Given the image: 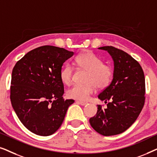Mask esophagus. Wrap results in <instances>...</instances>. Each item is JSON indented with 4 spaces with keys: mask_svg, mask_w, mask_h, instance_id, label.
Listing matches in <instances>:
<instances>
[{
    "mask_svg": "<svg viewBox=\"0 0 157 157\" xmlns=\"http://www.w3.org/2000/svg\"><path fill=\"white\" fill-rule=\"evenodd\" d=\"M76 103H78V104L82 105V106H85V105L87 104L86 102H83V101H77Z\"/></svg>",
    "mask_w": 157,
    "mask_h": 157,
    "instance_id": "esophagus-1",
    "label": "esophagus"
}]
</instances>
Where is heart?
Returning <instances> with one entry per match:
<instances>
[{"mask_svg": "<svg viewBox=\"0 0 157 157\" xmlns=\"http://www.w3.org/2000/svg\"><path fill=\"white\" fill-rule=\"evenodd\" d=\"M75 63L79 69L87 71L84 85H74L67 91L70 98L86 101L96 90L106 88L110 84L113 76V69L109 64L103 63V60L91 51H85L79 53L75 59ZM74 68L66 65L60 72V78L64 84L69 85L72 82Z\"/></svg>", "mask_w": 157, "mask_h": 157, "instance_id": "b5f03b06", "label": "heart"}]
</instances>
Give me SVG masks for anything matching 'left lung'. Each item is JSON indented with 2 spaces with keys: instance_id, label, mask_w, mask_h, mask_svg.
Listing matches in <instances>:
<instances>
[{
  "instance_id": "1",
  "label": "left lung",
  "mask_w": 157,
  "mask_h": 157,
  "mask_svg": "<svg viewBox=\"0 0 157 157\" xmlns=\"http://www.w3.org/2000/svg\"><path fill=\"white\" fill-rule=\"evenodd\" d=\"M98 48L111 56L114 71L111 84L98 96L109 102L105 109L98 105L89 122L96 132L109 136L125 132L138 118L145 102V78L139 62L125 51L111 46Z\"/></svg>"
}]
</instances>
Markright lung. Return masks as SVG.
Returning <instances> with one entry per match:
<instances>
[{
    "label": "right lung",
    "instance_id": "obj_1",
    "mask_svg": "<svg viewBox=\"0 0 157 157\" xmlns=\"http://www.w3.org/2000/svg\"><path fill=\"white\" fill-rule=\"evenodd\" d=\"M73 51L43 46L27 53L12 71L10 98L25 128L40 136H49L63 123L73 99L64 100L62 66Z\"/></svg>",
    "mask_w": 157,
    "mask_h": 157
}]
</instances>
